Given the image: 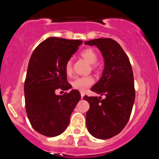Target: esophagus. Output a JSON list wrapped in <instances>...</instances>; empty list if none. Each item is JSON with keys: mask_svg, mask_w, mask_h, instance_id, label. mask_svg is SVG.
I'll list each match as a JSON object with an SVG mask.
<instances>
[{"mask_svg": "<svg viewBox=\"0 0 159 159\" xmlns=\"http://www.w3.org/2000/svg\"><path fill=\"white\" fill-rule=\"evenodd\" d=\"M80 95H81V99H83V98H84V92H80Z\"/></svg>", "mask_w": 159, "mask_h": 159, "instance_id": "esophagus-1", "label": "esophagus"}]
</instances>
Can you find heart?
Wrapping results in <instances>:
<instances>
[{
	"instance_id": "b5f03b06",
	"label": "heart",
	"mask_w": 159,
	"mask_h": 159,
	"mask_svg": "<svg viewBox=\"0 0 159 159\" xmlns=\"http://www.w3.org/2000/svg\"><path fill=\"white\" fill-rule=\"evenodd\" d=\"M80 56L87 60L89 64H93V67H95V63L98 60V55L96 52L93 48H88L84 49L80 52ZM65 72L67 75H70L72 73V62L71 60H67L65 64ZM94 83V79L92 76H83L78 77L75 79L71 83L72 88L75 89L79 90L80 92H84L86 91L89 87H91Z\"/></svg>"
}]
</instances>
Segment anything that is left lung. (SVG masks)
<instances>
[{"instance_id":"left-lung-1","label":"left lung","mask_w":159,"mask_h":159,"mask_svg":"<svg viewBox=\"0 0 159 159\" xmlns=\"http://www.w3.org/2000/svg\"><path fill=\"white\" fill-rule=\"evenodd\" d=\"M95 45L102 52L104 70L92 92L102 97L85 96L90 108L86 114L88 131L99 139H107L121 132L128 123L135 98L134 75L128 57L122 47L111 38L84 42Z\"/></svg>"}]
</instances>
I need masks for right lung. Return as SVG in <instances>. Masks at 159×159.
Segmentation results:
<instances>
[{
    "instance_id": "1",
    "label": "right lung",
    "mask_w": 159,
    "mask_h": 159,
    "mask_svg": "<svg viewBox=\"0 0 159 159\" xmlns=\"http://www.w3.org/2000/svg\"><path fill=\"white\" fill-rule=\"evenodd\" d=\"M82 40L49 37L35 48L29 60L25 81V109L32 127L47 137L64 131L80 94L71 90L57 95V90L71 88L67 82L65 64Z\"/></svg>"
}]
</instances>
